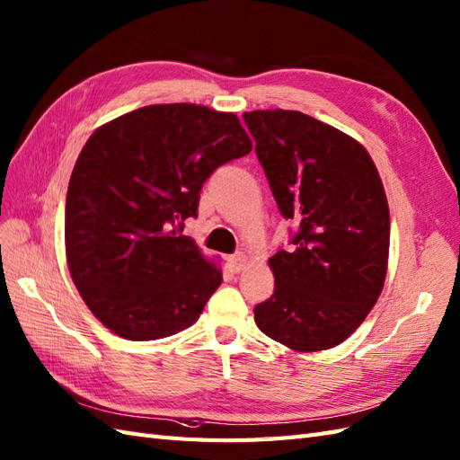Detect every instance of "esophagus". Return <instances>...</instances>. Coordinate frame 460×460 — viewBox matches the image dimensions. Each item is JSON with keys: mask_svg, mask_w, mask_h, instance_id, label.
<instances>
[{"mask_svg": "<svg viewBox=\"0 0 460 460\" xmlns=\"http://www.w3.org/2000/svg\"><path fill=\"white\" fill-rule=\"evenodd\" d=\"M247 264H249V259H247V254H244V252H237V254L229 256V266L234 272H241Z\"/></svg>", "mask_w": 460, "mask_h": 460, "instance_id": "1", "label": "esophagus"}]
</instances>
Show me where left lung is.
Here are the masks:
<instances>
[{"mask_svg": "<svg viewBox=\"0 0 460 460\" xmlns=\"http://www.w3.org/2000/svg\"><path fill=\"white\" fill-rule=\"evenodd\" d=\"M243 119L280 213L300 229L294 251L269 259L276 288L254 322L297 352L337 347L386 280L390 209L378 170L357 138L315 117L256 110Z\"/></svg>", "mask_w": 460, "mask_h": 460, "instance_id": "8db88e82", "label": "left lung"}]
</instances>
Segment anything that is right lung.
I'll return each mask as SVG.
<instances>
[{
  "label": "right lung",
  "instance_id": "obj_1",
  "mask_svg": "<svg viewBox=\"0 0 460 460\" xmlns=\"http://www.w3.org/2000/svg\"><path fill=\"white\" fill-rule=\"evenodd\" d=\"M252 141L239 117L198 103H158L103 123L74 164L64 247L90 312L129 341L198 322L221 266L181 234L201 184Z\"/></svg>",
  "mask_w": 460,
  "mask_h": 460
}]
</instances>
